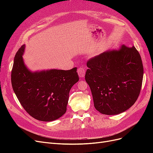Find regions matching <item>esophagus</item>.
I'll return each mask as SVG.
<instances>
[{"instance_id":"34e87169","label":"esophagus","mask_w":153,"mask_h":153,"mask_svg":"<svg viewBox=\"0 0 153 153\" xmlns=\"http://www.w3.org/2000/svg\"><path fill=\"white\" fill-rule=\"evenodd\" d=\"M85 71L84 68L82 67H80L78 69V76H79L80 78H84L85 76Z\"/></svg>"}]
</instances>
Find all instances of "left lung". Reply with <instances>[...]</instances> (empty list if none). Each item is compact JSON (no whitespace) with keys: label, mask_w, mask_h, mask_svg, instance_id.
<instances>
[{"label":"left lung","mask_w":153,"mask_h":153,"mask_svg":"<svg viewBox=\"0 0 153 153\" xmlns=\"http://www.w3.org/2000/svg\"><path fill=\"white\" fill-rule=\"evenodd\" d=\"M85 81L89 85L95 108L105 115L129 109L139 96L143 75L140 55L135 47L122 45L91 58Z\"/></svg>","instance_id":"1"}]
</instances>
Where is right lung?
<instances>
[{
  "label": "right lung",
  "instance_id": "add662e5",
  "mask_svg": "<svg viewBox=\"0 0 153 153\" xmlns=\"http://www.w3.org/2000/svg\"><path fill=\"white\" fill-rule=\"evenodd\" d=\"M25 45L18 50L11 71V84L20 104L30 116L52 121L66 113L69 93L79 80L76 68L32 72L23 60Z\"/></svg>",
  "mask_w": 153,
  "mask_h": 153
}]
</instances>
